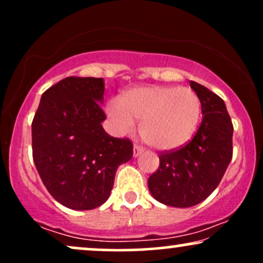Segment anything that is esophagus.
<instances>
[{
    "mask_svg": "<svg viewBox=\"0 0 263 263\" xmlns=\"http://www.w3.org/2000/svg\"><path fill=\"white\" fill-rule=\"evenodd\" d=\"M143 148H142L141 146H137V144H135L134 146V157L136 158V157H138L141 155V153H143Z\"/></svg>",
    "mask_w": 263,
    "mask_h": 263,
    "instance_id": "obj_1",
    "label": "esophagus"
}]
</instances>
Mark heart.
<instances>
[{
  "mask_svg": "<svg viewBox=\"0 0 263 263\" xmlns=\"http://www.w3.org/2000/svg\"><path fill=\"white\" fill-rule=\"evenodd\" d=\"M106 111L121 132L141 122L142 140L157 149H174L194 135L201 105L189 87L142 86L123 93L121 101H110Z\"/></svg>",
  "mask_w": 263,
  "mask_h": 263,
  "instance_id": "heart-1",
  "label": "heart"
}]
</instances>
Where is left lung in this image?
Returning <instances> with one entry per match:
<instances>
[{
	"label": "left lung",
	"mask_w": 263,
	"mask_h": 263,
	"mask_svg": "<svg viewBox=\"0 0 263 263\" xmlns=\"http://www.w3.org/2000/svg\"><path fill=\"white\" fill-rule=\"evenodd\" d=\"M201 104L203 121L182 148L159 153V168L148 178V189L159 203L194 206L205 200L225 174L232 158V126L225 102L209 89L190 81Z\"/></svg>",
	"instance_id": "obj_1"
}]
</instances>
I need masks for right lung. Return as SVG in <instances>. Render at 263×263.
<instances>
[{"mask_svg": "<svg viewBox=\"0 0 263 263\" xmlns=\"http://www.w3.org/2000/svg\"><path fill=\"white\" fill-rule=\"evenodd\" d=\"M102 78L69 77L44 91L32 122L33 161L50 195L91 210L110 197L115 174L134 155L128 138L105 132Z\"/></svg>", "mask_w": 263, "mask_h": 263, "instance_id": "right-lung-1", "label": "right lung"}]
</instances>
